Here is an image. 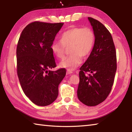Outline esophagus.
<instances>
[{
	"label": "esophagus",
	"instance_id": "esophagus-1",
	"mask_svg": "<svg viewBox=\"0 0 132 132\" xmlns=\"http://www.w3.org/2000/svg\"><path fill=\"white\" fill-rule=\"evenodd\" d=\"M71 73H73V71L71 70H68L66 71V74L67 75H70V74H71Z\"/></svg>",
	"mask_w": 132,
	"mask_h": 132
}]
</instances>
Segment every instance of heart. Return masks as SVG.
<instances>
[{
	"instance_id": "b5f03b06",
	"label": "heart",
	"mask_w": 132,
	"mask_h": 132,
	"mask_svg": "<svg viewBox=\"0 0 132 132\" xmlns=\"http://www.w3.org/2000/svg\"><path fill=\"white\" fill-rule=\"evenodd\" d=\"M95 41V35L89 27H75L62 33L59 42H53L51 46L52 52L59 59L63 57L65 47H69L71 53L60 62V67L73 70L82 63V57L92 51Z\"/></svg>"
}]
</instances>
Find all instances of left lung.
<instances>
[{"label":"left lung","instance_id":"1","mask_svg":"<svg viewBox=\"0 0 132 132\" xmlns=\"http://www.w3.org/2000/svg\"><path fill=\"white\" fill-rule=\"evenodd\" d=\"M88 19L95 41L88 59L80 68L77 97L82 103L93 106L105 101L111 92L117 68V55L108 29L93 18Z\"/></svg>","mask_w":132,"mask_h":132}]
</instances>
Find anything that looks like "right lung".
I'll list each match as a JSON object with an SVG mask.
<instances>
[{
	"label": "right lung",
	"mask_w": 132,
	"mask_h": 132,
	"mask_svg": "<svg viewBox=\"0 0 132 132\" xmlns=\"http://www.w3.org/2000/svg\"><path fill=\"white\" fill-rule=\"evenodd\" d=\"M63 23L34 21L22 31L18 41L17 73L24 94L33 103L47 106L55 101L66 69L56 66L51 46Z\"/></svg>",
	"instance_id": "obj_1"
}]
</instances>
